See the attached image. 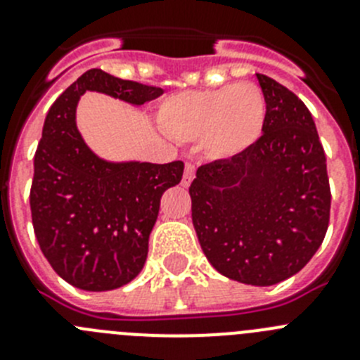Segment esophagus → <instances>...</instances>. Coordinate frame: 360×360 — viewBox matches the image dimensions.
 I'll list each match as a JSON object with an SVG mask.
<instances>
[{
    "label": "esophagus",
    "instance_id": "obj_1",
    "mask_svg": "<svg viewBox=\"0 0 360 360\" xmlns=\"http://www.w3.org/2000/svg\"><path fill=\"white\" fill-rule=\"evenodd\" d=\"M195 174H196L195 164L189 160H186V167H184V176H182V186L189 187L191 182L195 180Z\"/></svg>",
    "mask_w": 360,
    "mask_h": 360
}]
</instances>
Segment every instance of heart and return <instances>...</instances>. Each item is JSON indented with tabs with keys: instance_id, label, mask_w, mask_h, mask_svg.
Returning <instances> with one entry per match:
<instances>
[{
	"instance_id": "obj_1",
	"label": "heart",
	"mask_w": 360,
	"mask_h": 360,
	"mask_svg": "<svg viewBox=\"0 0 360 360\" xmlns=\"http://www.w3.org/2000/svg\"><path fill=\"white\" fill-rule=\"evenodd\" d=\"M265 119V95L249 81L178 91L158 108L162 131L182 142L200 139L205 155L214 160L249 149L262 135Z\"/></svg>"
}]
</instances>
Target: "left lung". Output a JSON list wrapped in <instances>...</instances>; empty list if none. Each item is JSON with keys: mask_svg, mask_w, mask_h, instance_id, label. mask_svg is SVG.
Here are the masks:
<instances>
[{"mask_svg": "<svg viewBox=\"0 0 360 360\" xmlns=\"http://www.w3.org/2000/svg\"><path fill=\"white\" fill-rule=\"evenodd\" d=\"M263 135L236 157L200 165L189 187L193 225L212 266L269 287L297 274L330 221L326 155L304 103L263 73Z\"/></svg>", "mask_w": 360, "mask_h": 360, "instance_id": "1", "label": "left lung"}]
</instances>
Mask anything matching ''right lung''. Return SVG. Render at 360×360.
Wrapping results in <instances>:
<instances>
[{
  "label": "right lung",
  "mask_w": 360,
  "mask_h": 360,
  "mask_svg": "<svg viewBox=\"0 0 360 360\" xmlns=\"http://www.w3.org/2000/svg\"><path fill=\"white\" fill-rule=\"evenodd\" d=\"M88 90L141 106L162 95V88L91 68L59 95L44 119L30 187L37 243L65 281L104 292L142 270L160 198L182 180L184 162L113 164L98 158L75 126V108Z\"/></svg>",
  "instance_id": "right-lung-1"
}]
</instances>
